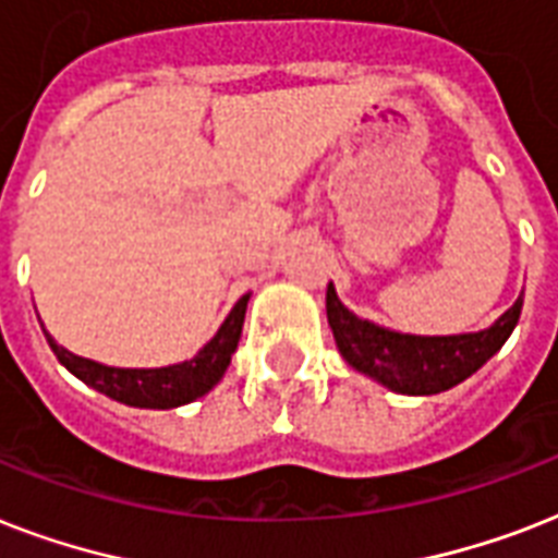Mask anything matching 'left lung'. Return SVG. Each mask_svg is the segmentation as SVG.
<instances>
[{
  "label": "left lung",
  "instance_id": "1",
  "mask_svg": "<svg viewBox=\"0 0 558 558\" xmlns=\"http://www.w3.org/2000/svg\"><path fill=\"white\" fill-rule=\"evenodd\" d=\"M521 304L524 301L519 298L489 330L466 336H402L356 318L336 298L332 283L327 287V322L341 356L390 390L411 397L440 393L472 376L510 339L512 327L519 324Z\"/></svg>",
  "mask_w": 558,
  "mask_h": 558
}]
</instances>
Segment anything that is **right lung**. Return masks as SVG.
Instances as JSON below:
<instances>
[{"label": "right lung", "instance_id": "right-lung-1", "mask_svg": "<svg viewBox=\"0 0 558 558\" xmlns=\"http://www.w3.org/2000/svg\"><path fill=\"white\" fill-rule=\"evenodd\" d=\"M245 304H248V295L236 301L217 336L191 362L170 367H153V371L98 365L92 359H81L63 350L48 332L46 339L48 348L54 350V356L60 359V365L65 371L74 373L77 379L92 385L100 393H107L109 399H118V402L135 408H177L193 402L202 393H208L222 379V373H226L228 362H231V353L236 350V341H240V332H243Z\"/></svg>", "mask_w": 558, "mask_h": 558}]
</instances>
